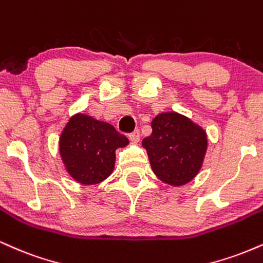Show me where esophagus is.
<instances>
[{"instance_id": "1", "label": "esophagus", "mask_w": 263, "mask_h": 263, "mask_svg": "<svg viewBox=\"0 0 263 263\" xmlns=\"http://www.w3.org/2000/svg\"><path fill=\"white\" fill-rule=\"evenodd\" d=\"M139 139H140V133H139V130H134L129 134V140H130L132 143H138Z\"/></svg>"}]
</instances>
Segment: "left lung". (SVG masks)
Returning <instances> with one entry per match:
<instances>
[{
	"instance_id": "obj_1",
	"label": "left lung",
	"mask_w": 263,
	"mask_h": 263,
	"mask_svg": "<svg viewBox=\"0 0 263 263\" xmlns=\"http://www.w3.org/2000/svg\"><path fill=\"white\" fill-rule=\"evenodd\" d=\"M143 140L154 174L171 186H183L203 165L208 140L204 129L176 112L157 114Z\"/></svg>"
}]
</instances>
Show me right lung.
Masks as SVG:
<instances>
[{
  "label": "right lung",
  "mask_w": 263,
  "mask_h": 263,
  "mask_svg": "<svg viewBox=\"0 0 263 263\" xmlns=\"http://www.w3.org/2000/svg\"><path fill=\"white\" fill-rule=\"evenodd\" d=\"M129 144L109 123L86 114L71 117L59 141L60 156L66 171L81 184H96L113 172L116 150Z\"/></svg>",
  "instance_id": "add662e5"
}]
</instances>
